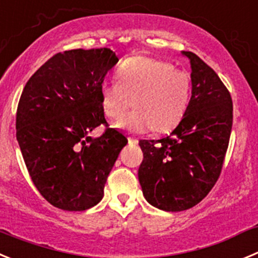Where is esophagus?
<instances>
[{"label": "esophagus", "mask_w": 258, "mask_h": 258, "mask_svg": "<svg viewBox=\"0 0 258 258\" xmlns=\"http://www.w3.org/2000/svg\"><path fill=\"white\" fill-rule=\"evenodd\" d=\"M129 145H138V139L137 138H127Z\"/></svg>", "instance_id": "obj_1"}]
</instances>
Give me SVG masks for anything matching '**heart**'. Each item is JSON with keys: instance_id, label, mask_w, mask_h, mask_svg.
Listing matches in <instances>:
<instances>
[{"instance_id": "obj_1", "label": "heart", "mask_w": 258, "mask_h": 258, "mask_svg": "<svg viewBox=\"0 0 258 258\" xmlns=\"http://www.w3.org/2000/svg\"><path fill=\"white\" fill-rule=\"evenodd\" d=\"M116 83H102L101 107L107 117L119 120L131 105L136 110L119 122L134 133L167 132L178 125L190 98V79L170 63L146 56L124 61L115 73Z\"/></svg>"}]
</instances>
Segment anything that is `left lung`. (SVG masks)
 Instances as JSON below:
<instances>
[{
    "instance_id": "1",
    "label": "left lung",
    "mask_w": 258,
    "mask_h": 258,
    "mask_svg": "<svg viewBox=\"0 0 258 258\" xmlns=\"http://www.w3.org/2000/svg\"><path fill=\"white\" fill-rule=\"evenodd\" d=\"M190 62L192 97L171 134L139 141L142 192L152 206L178 212L196 206L215 185L228 150L233 125L231 97L219 75L196 53Z\"/></svg>"
}]
</instances>
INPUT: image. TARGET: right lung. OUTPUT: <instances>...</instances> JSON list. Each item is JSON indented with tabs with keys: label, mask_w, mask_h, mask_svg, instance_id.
Masks as SVG:
<instances>
[{
	"label": "right lung",
	"mask_w": 258,
	"mask_h": 258,
	"mask_svg": "<svg viewBox=\"0 0 258 258\" xmlns=\"http://www.w3.org/2000/svg\"><path fill=\"white\" fill-rule=\"evenodd\" d=\"M119 58L110 48L56 53L32 75L16 112V139L35 188L52 206L84 211L103 197L106 180L127 139L107 127L100 87Z\"/></svg>",
	"instance_id": "obj_1"
}]
</instances>
